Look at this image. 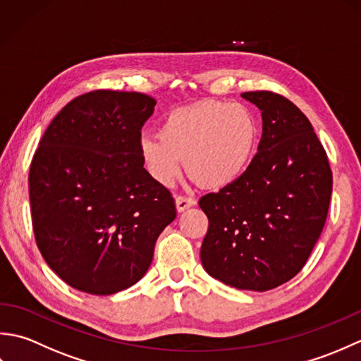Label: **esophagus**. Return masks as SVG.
Here are the masks:
<instances>
[{
  "mask_svg": "<svg viewBox=\"0 0 361 361\" xmlns=\"http://www.w3.org/2000/svg\"><path fill=\"white\" fill-rule=\"evenodd\" d=\"M175 204H176V211L183 212V211H186L188 208H190V206H194L195 200H194V198H190V197L178 195L175 198Z\"/></svg>",
  "mask_w": 361,
  "mask_h": 361,
  "instance_id": "34e87169",
  "label": "esophagus"
}]
</instances>
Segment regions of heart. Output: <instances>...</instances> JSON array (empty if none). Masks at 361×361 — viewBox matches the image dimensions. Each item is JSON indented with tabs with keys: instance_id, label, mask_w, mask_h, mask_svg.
<instances>
[{
	"instance_id": "heart-1",
	"label": "heart",
	"mask_w": 361,
	"mask_h": 361,
	"mask_svg": "<svg viewBox=\"0 0 361 361\" xmlns=\"http://www.w3.org/2000/svg\"><path fill=\"white\" fill-rule=\"evenodd\" d=\"M259 122L248 106L203 101L169 113L158 135L140 141L142 163L153 180L172 186L186 163L198 185L221 189L248 171L259 145Z\"/></svg>"
}]
</instances>
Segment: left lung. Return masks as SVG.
<instances>
[{
	"instance_id": "8db88e82",
	"label": "left lung",
	"mask_w": 361,
	"mask_h": 361,
	"mask_svg": "<svg viewBox=\"0 0 361 361\" xmlns=\"http://www.w3.org/2000/svg\"><path fill=\"white\" fill-rule=\"evenodd\" d=\"M262 111V137L248 171L200 198L208 216L200 257L212 278L267 291L296 276L323 231L332 171L310 121L271 91L242 94Z\"/></svg>"
}]
</instances>
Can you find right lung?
Segmentation results:
<instances>
[{"label":"right lung","instance_id":"obj_1","mask_svg":"<svg viewBox=\"0 0 361 361\" xmlns=\"http://www.w3.org/2000/svg\"><path fill=\"white\" fill-rule=\"evenodd\" d=\"M155 104L133 91L82 94L52 119L35 150L29 198L37 247L75 290L113 295L132 287L176 217L173 197L140 153Z\"/></svg>","mask_w":361,"mask_h":361}]
</instances>
